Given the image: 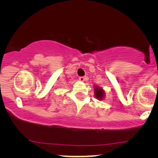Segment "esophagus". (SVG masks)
<instances>
[{
    "label": "esophagus",
    "instance_id": "esophagus-1",
    "mask_svg": "<svg viewBox=\"0 0 158 158\" xmlns=\"http://www.w3.org/2000/svg\"><path fill=\"white\" fill-rule=\"evenodd\" d=\"M85 79H86V77H83V76H82V77H79V81H81V82L85 81Z\"/></svg>",
    "mask_w": 158,
    "mask_h": 158
}]
</instances>
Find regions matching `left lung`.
I'll use <instances>...</instances> for the list:
<instances>
[{
    "label": "left lung",
    "mask_w": 158,
    "mask_h": 158,
    "mask_svg": "<svg viewBox=\"0 0 158 158\" xmlns=\"http://www.w3.org/2000/svg\"><path fill=\"white\" fill-rule=\"evenodd\" d=\"M94 91L96 98L98 100H103L105 97V91L103 90V88L98 87V86H95Z\"/></svg>",
    "instance_id": "left-lung-1"
}]
</instances>
